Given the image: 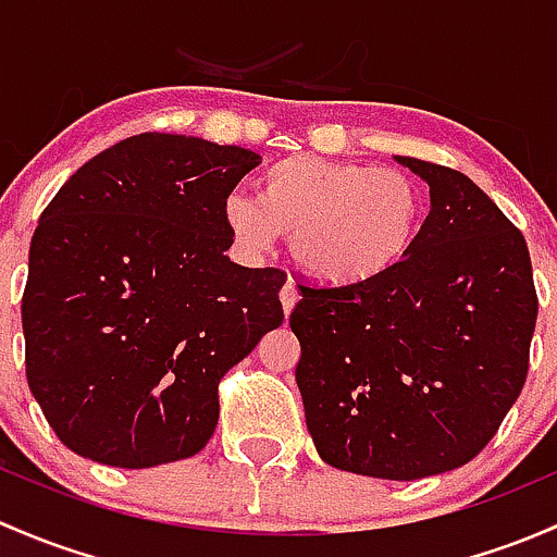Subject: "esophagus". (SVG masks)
<instances>
[{"label":"esophagus","mask_w":557,"mask_h":557,"mask_svg":"<svg viewBox=\"0 0 557 557\" xmlns=\"http://www.w3.org/2000/svg\"><path fill=\"white\" fill-rule=\"evenodd\" d=\"M281 308H284V317H289L292 308H295V302L300 300V292H297L295 281H286L284 286H281Z\"/></svg>","instance_id":"esophagus-1"}]
</instances>
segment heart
Here are the masks:
<instances>
[{
  "label": "heart",
  "mask_w": 557,
  "mask_h": 557,
  "mask_svg": "<svg viewBox=\"0 0 557 557\" xmlns=\"http://www.w3.org/2000/svg\"><path fill=\"white\" fill-rule=\"evenodd\" d=\"M426 198L412 176L351 160L292 154L268 165L257 198L222 203L227 233L246 251H268L289 236L297 265L324 284L386 276L416 246Z\"/></svg>",
  "instance_id": "heart-1"
}]
</instances>
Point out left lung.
<instances>
[{
  "instance_id": "1",
  "label": "left lung",
  "mask_w": 557,
  "mask_h": 557,
  "mask_svg": "<svg viewBox=\"0 0 557 557\" xmlns=\"http://www.w3.org/2000/svg\"><path fill=\"white\" fill-rule=\"evenodd\" d=\"M397 160L432 211L386 276L300 284L295 381L319 456L381 480L472 461L523 392L536 289L523 233L461 171Z\"/></svg>"
}]
</instances>
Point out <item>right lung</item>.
Wrapping results in <instances>:
<instances>
[{
	"label": "right lung",
	"instance_id": "1",
	"mask_svg": "<svg viewBox=\"0 0 557 557\" xmlns=\"http://www.w3.org/2000/svg\"><path fill=\"white\" fill-rule=\"evenodd\" d=\"M176 134L117 141L39 216L21 300L26 381L61 443L120 469L190 458L220 381L284 321L278 268H244L222 203L260 165Z\"/></svg>",
	"mask_w": 557,
	"mask_h": 557
}]
</instances>
